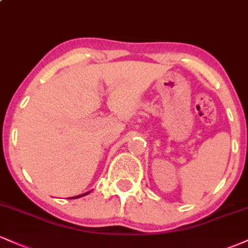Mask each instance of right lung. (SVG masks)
I'll list each match as a JSON object with an SVG mask.
<instances>
[{"mask_svg":"<svg viewBox=\"0 0 248 248\" xmlns=\"http://www.w3.org/2000/svg\"><path fill=\"white\" fill-rule=\"evenodd\" d=\"M88 193H90V192L85 193V195H80V196H77V197H72V198H79V197H82V196H86V195H88Z\"/></svg>","mask_w":248,"mask_h":248,"instance_id":"obj_1","label":"right lung"}]
</instances>
